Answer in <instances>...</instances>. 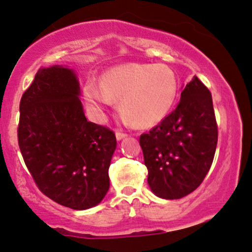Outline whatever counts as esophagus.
Listing matches in <instances>:
<instances>
[{
  "mask_svg": "<svg viewBox=\"0 0 252 252\" xmlns=\"http://www.w3.org/2000/svg\"><path fill=\"white\" fill-rule=\"evenodd\" d=\"M115 135H116V139H117V141H121V139L124 138V137L126 136V133L123 132V131H116Z\"/></svg>",
  "mask_w": 252,
  "mask_h": 252,
  "instance_id": "1",
  "label": "esophagus"
}]
</instances>
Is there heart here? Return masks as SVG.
Returning a JSON list of instances; mask_svg holds the SVG:
<instances>
[{
	"label": "heart",
	"instance_id": "b5f03b06",
	"mask_svg": "<svg viewBox=\"0 0 252 252\" xmlns=\"http://www.w3.org/2000/svg\"><path fill=\"white\" fill-rule=\"evenodd\" d=\"M100 88L93 84L85 86L88 107L101 111L110 100L120 101L121 115L138 128L161 122L178 96L176 74L166 66L155 63H128L111 68L100 78Z\"/></svg>",
	"mask_w": 252,
	"mask_h": 252
}]
</instances>
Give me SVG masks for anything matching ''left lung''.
I'll use <instances>...</instances> for the list:
<instances>
[{
	"instance_id": "left-lung-1",
	"label": "left lung",
	"mask_w": 252,
	"mask_h": 252,
	"mask_svg": "<svg viewBox=\"0 0 252 252\" xmlns=\"http://www.w3.org/2000/svg\"><path fill=\"white\" fill-rule=\"evenodd\" d=\"M218 133L211 92L194 76L176 109L139 137L152 192L173 200L195 190L212 166Z\"/></svg>"
}]
</instances>
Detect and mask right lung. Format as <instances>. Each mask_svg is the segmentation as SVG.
Listing matches in <instances>:
<instances>
[{"label": "right lung", "mask_w": 252, "mask_h": 252, "mask_svg": "<svg viewBox=\"0 0 252 252\" xmlns=\"http://www.w3.org/2000/svg\"><path fill=\"white\" fill-rule=\"evenodd\" d=\"M72 69L40 68L22 95L18 145L36 186L59 205L81 211L102 201L116 137L88 122Z\"/></svg>", "instance_id": "obj_1"}]
</instances>
